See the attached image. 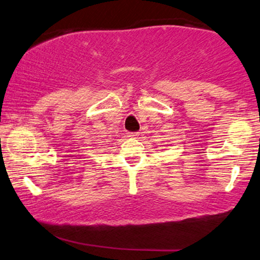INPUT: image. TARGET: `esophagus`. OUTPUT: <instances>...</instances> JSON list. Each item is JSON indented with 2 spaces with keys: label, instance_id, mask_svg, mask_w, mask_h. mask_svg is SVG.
<instances>
[{
  "label": "esophagus",
  "instance_id": "obj_1",
  "mask_svg": "<svg viewBox=\"0 0 260 260\" xmlns=\"http://www.w3.org/2000/svg\"><path fill=\"white\" fill-rule=\"evenodd\" d=\"M138 136H139L138 133H128V137H129V138H132V139L138 138Z\"/></svg>",
  "mask_w": 260,
  "mask_h": 260
}]
</instances>
